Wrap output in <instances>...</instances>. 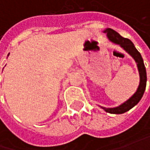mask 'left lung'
I'll return each instance as SVG.
<instances>
[{
  "label": "left lung",
  "instance_id": "left-lung-1",
  "mask_svg": "<svg viewBox=\"0 0 150 150\" xmlns=\"http://www.w3.org/2000/svg\"><path fill=\"white\" fill-rule=\"evenodd\" d=\"M103 33L107 34V37L111 42H113L114 44L119 45L120 47L123 50H125L129 55H131L133 57V59L136 62L138 73H139L140 81H139L138 87H137L136 92L134 93V94L131 98H129L127 101L124 102L123 103H121L119 106L114 107V108H105L103 106H99L104 111L110 113V114H117V115L118 114H123V113L131 110L132 108H133L135 105L138 103V102L141 100L146 88V82H147L146 69L145 66H144V64L143 57L141 56L140 52L137 50L134 44L131 40L127 38L122 37L116 31H115L112 29H110V28L105 29L103 30Z\"/></svg>",
  "mask_w": 150,
  "mask_h": 150
}]
</instances>
